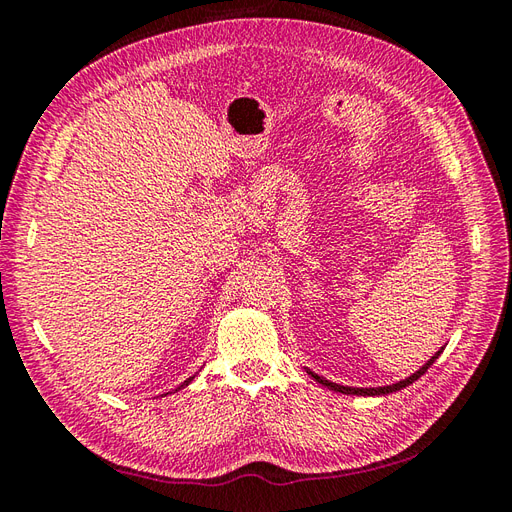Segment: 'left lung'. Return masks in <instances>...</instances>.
Segmentation results:
<instances>
[{
	"label": "left lung",
	"mask_w": 512,
	"mask_h": 512,
	"mask_svg": "<svg viewBox=\"0 0 512 512\" xmlns=\"http://www.w3.org/2000/svg\"><path fill=\"white\" fill-rule=\"evenodd\" d=\"M440 352H442V348L431 356V359L418 369V371H414V374L410 376V378H406V380H399V382H395V384H386V386H376V389H356V386H344V384H335V382H331V380H327V378H322V376H318V374H314V371H309L307 369V374L312 376L318 384H322V386H327V389H331V391H335V393H344V395H363V397H374V395H389V393H395V391H401V389H406V386H410L412 382H416L418 378H421L425 371L433 365V361L438 359L440 356Z\"/></svg>",
	"instance_id": "1"
}]
</instances>
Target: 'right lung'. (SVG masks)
Instances as JSON below:
<instances>
[{"label": "right lung", "mask_w": 512, "mask_h": 512, "mask_svg": "<svg viewBox=\"0 0 512 512\" xmlns=\"http://www.w3.org/2000/svg\"><path fill=\"white\" fill-rule=\"evenodd\" d=\"M192 380H194V376H192V378H188V380H185L181 386H177V389H183V386H188ZM177 389H175V391H177Z\"/></svg>", "instance_id": "right-lung-1"}]
</instances>
